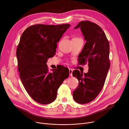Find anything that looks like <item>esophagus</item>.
<instances>
[{
	"label": "esophagus",
	"mask_w": 129,
	"mask_h": 129,
	"mask_svg": "<svg viewBox=\"0 0 129 129\" xmlns=\"http://www.w3.org/2000/svg\"><path fill=\"white\" fill-rule=\"evenodd\" d=\"M73 69H69V76L71 77L73 76Z\"/></svg>",
	"instance_id": "34e87169"
}]
</instances>
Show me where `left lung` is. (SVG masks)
I'll list each match as a JSON object with an SVG mask.
<instances>
[{
    "instance_id": "left-lung-1",
    "label": "left lung",
    "mask_w": 129,
    "mask_h": 129,
    "mask_svg": "<svg viewBox=\"0 0 129 129\" xmlns=\"http://www.w3.org/2000/svg\"><path fill=\"white\" fill-rule=\"evenodd\" d=\"M80 28L86 41L79 54V65L88 64L87 73H80L78 70L73 72L79 80V85L73 91L74 100L80 104L94 100L102 90L110 67V45L101 28L94 22L80 21L75 29Z\"/></svg>"
}]
</instances>
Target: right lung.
Masks as SVG:
<instances>
[{
    "label": "right lung",
    "instance_id": "1",
    "mask_svg": "<svg viewBox=\"0 0 129 129\" xmlns=\"http://www.w3.org/2000/svg\"><path fill=\"white\" fill-rule=\"evenodd\" d=\"M70 24H37L22 33L16 49L18 69L21 82L29 96L36 102L47 104L54 101L57 91L69 70L60 66L48 73V58L55 53L57 43Z\"/></svg>",
    "mask_w": 129,
    "mask_h": 129
}]
</instances>
